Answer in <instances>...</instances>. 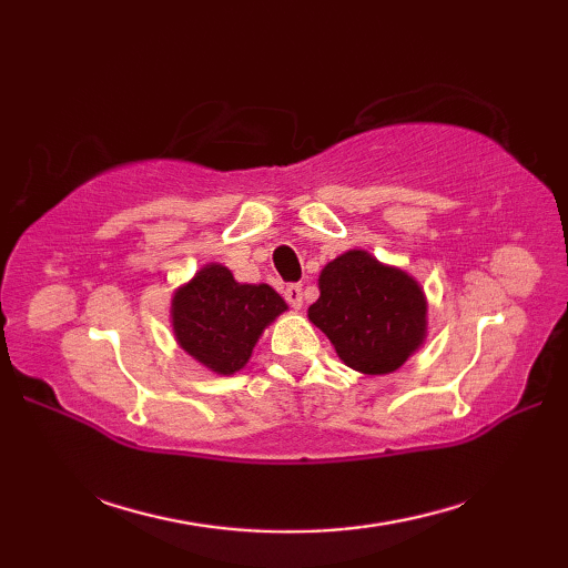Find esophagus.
Masks as SVG:
<instances>
[{
	"instance_id": "1",
	"label": "esophagus",
	"mask_w": 568,
	"mask_h": 568,
	"mask_svg": "<svg viewBox=\"0 0 568 568\" xmlns=\"http://www.w3.org/2000/svg\"><path fill=\"white\" fill-rule=\"evenodd\" d=\"M283 297L287 300V305L300 310V307H303V285H300V283H287L283 287Z\"/></svg>"
}]
</instances>
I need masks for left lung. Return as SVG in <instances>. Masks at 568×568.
Returning <instances> with one entry per match:
<instances>
[{
  "label": "left lung",
  "instance_id": "8db88e82",
  "mask_svg": "<svg viewBox=\"0 0 568 568\" xmlns=\"http://www.w3.org/2000/svg\"><path fill=\"white\" fill-rule=\"evenodd\" d=\"M307 315L346 366L381 376L400 368L425 339L427 303L400 268L348 251L324 265L320 300Z\"/></svg>",
  "mask_w": 568,
  "mask_h": 568
}]
</instances>
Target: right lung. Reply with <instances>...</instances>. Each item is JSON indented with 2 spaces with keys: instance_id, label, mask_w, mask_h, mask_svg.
<instances>
[{
  "instance_id": "right-lung-1",
  "label": "right lung",
  "mask_w": 568,
  "mask_h": 568,
  "mask_svg": "<svg viewBox=\"0 0 568 568\" xmlns=\"http://www.w3.org/2000/svg\"><path fill=\"white\" fill-rule=\"evenodd\" d=\"M285 310L271 285H241L212 263L175 293L173 329L190 356L226 376L246 364L265 324Z\"/></svg>"
}]
</instances>
